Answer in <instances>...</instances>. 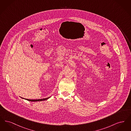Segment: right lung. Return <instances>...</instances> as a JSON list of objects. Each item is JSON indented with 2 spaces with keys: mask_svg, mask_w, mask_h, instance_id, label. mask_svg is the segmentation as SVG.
<instances>
[{
  "mask_svg": "<svg viewBox=\"0 0 131 131\" xmlns=\"http://www.w3.org/2000/svg\"><path fill=\"white\" fill-rule=\"evenodd\" d=\"M49 98H45V99H37V100H30V99H26V100H27V101H31V102H37V101H44V100H47Z\"/></svg>",
  "mask_w": 131,
  "mask_h": 131,
  "instance_id": "add662e5",
  "label": "right lung"
}]
</instances>
